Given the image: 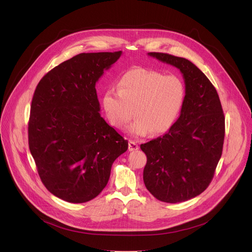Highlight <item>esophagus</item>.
Wrapping results in <instances>:
<instances>
[{
    "mask_svg": "<svg viewBox=\"0 0 252 252\" xmlns=\"http://www.w3.org/2000/svg\"><path fill=\"white\" fill-rule=\"evenodd\" d=\"M137 150H138L137 143L134 140H129L128 141V151L133 152V151H137Z\"/></svg>",
    "mask_w": 252,
    "mask_h": 252,
    "instance_id": "esophagus-1",
    "label": "esophagus"
}]
</instances>
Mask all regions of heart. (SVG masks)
I'll list each match as a JSON object with an SVG mask.
<instances>
[{"label": "heart", "instance_id": "1", "mask_svg": "<svg viewBox=\"0 0 252 252\" xmlns=\"http://www.w3.org/2000/svg\"><path fill=\"white\" fill-rule=\"evenodd\" d=\"M185 95L186 87L181 78L137 67L123 76L120 89L105 92L102 105L107 119L118 128L132 118L133 109L135 120L127 126V132L146 136L169 129L182 110Z\"/></svg>", "mask_w": 252, "mask_h": 252}]
</instances>
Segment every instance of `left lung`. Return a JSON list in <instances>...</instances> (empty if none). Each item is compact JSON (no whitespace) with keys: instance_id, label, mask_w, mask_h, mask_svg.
<instances>
[{"instance_id":"obj_1","label":"left lung","mask_w":252,"mask_h":252,"mask_svg":"<svg viewBox=\"0 0 252 252\" xmlns=\"http://www.w3.org/2000/svg\"><path fill=\"white\" fill-rule=\"evenodd\" d=\"M148 55L182 71L186 95L181 116L169 130L140 145L148 158L143 183L160 201H187L207 189L221 158L222 106L217 90L190 61L163 53Z\"/></svg>"}]
</instances>
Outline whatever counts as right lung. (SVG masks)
<instances>
[{
    "label": "right lung",
    "instance_id": "1",
    "mask_svg": "<svg viewBox=\"0 0 252 252\" xmlns=\"http://www.w3.org/2000/svg\"><path fill=\"white\" fill-rule=\"evenodd\" d=\"M83 53L60 63L35 88L29 148L41 181L57 197L83 203L105 188L128 143L100 117L95 83L121 57Z\"/></svg>",
    "mask_w": 252,
    "mask_h": 252
}]
</instances>
